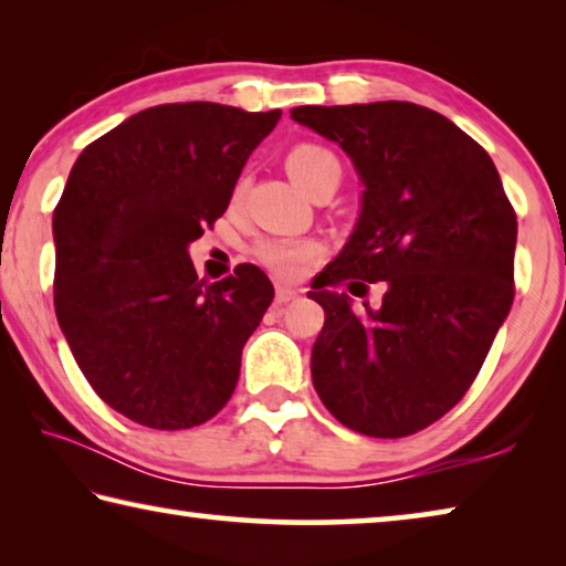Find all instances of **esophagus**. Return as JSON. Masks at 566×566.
Segmentation results:
<instances>
[{
  "label": "esophagus",
  "instance_id": "1",
  "mask_svg": "<svg viewBox=\"0 0 566 566\" xmlns=\"http://www.w3.org/2000/svg\"><path fill=\"white\" fill-rule=\"evenodd\" d=\"M296 296H300V290H292V286H284V284H280V286H276L274 302H276V304H286V302L296 300Z\"/></svg>",
  "mask_w": 566,
  "mask_h": 566
}]
</instances>
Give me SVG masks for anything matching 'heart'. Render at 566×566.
Masks as SVG:
<instances>
[{
	"mask_svg": "<svg viewBox=\"0 0 566 566\" xmlns=\"http://www.w3.org/2000/svg\"><path fill=\"white\" fill-rule=\"evenodd\" d=\"M286 171L302 189L310 191V187L317 181L327 169H339L337 157L332 155L327 147L314 145V142H304L290 149L284 159ZM324 247L314 239H286V237H266L260 239L254 247V256L260 260L266 270L276 272L280 276H300L306 272L317 256H322Z\"/></svg>",
	"mask_w": 566,
	"mask_h": 566,
	"instance_id": "heart-1",
	"label": "heart"
}]
</instances>
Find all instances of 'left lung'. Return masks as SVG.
I'll return each mask as SVG.
<instances>
[{
  "label": "left lung",
  "instance_id": "8db88e82",
  "mask_svg": "<svg viewBox=\"0 0 566 566\" xmlns=\"http://www.w3.org/2000/svg\"><path fill=\"white\" fill-rule=\"evenodd\" d=\"M292 119L337 142L364 181L357 227L310 292L324 310L314 389L354 432L409 437L467 395L512 310L516 214L492 157L434 109L371 102ZM367 281L388 284L379 311L333 292Z\"/></svg>",
  "mask_w": 566,
  "mask_h": 566
}]
</instances>
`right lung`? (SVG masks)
<instances>
[{
  "label": "right lung",
  "instance_id": "add662e5",
  "mask_svg": "<svg viewBox=\"0 0 566 566\" xmlns=\"http://www.w3.org/2000/svg\"><path fill=\"white\" fill-rule=\"evenodd\" d=\"M282 112L159 104L94 139L54 207V312L92 389L137 424L222 409L274 286L254 264L199 280L187 247L227 212Z\"/></svg>",
  "mask_w": 566,
  "mask_h": 566
}]
</instances>
